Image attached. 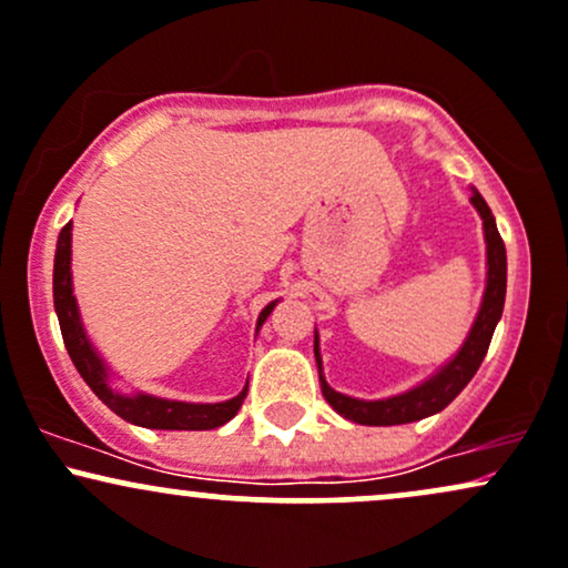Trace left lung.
I'll return each mask as SVG.
<instances>
[{
  "label": "left lung",
  "mask_w": 568,
  "mask_h": 568,
  "mask_svg": "<svg viewBox=\"0 0 568 568\" xmlns=\"http://www.w3.org/2000/svg\"><path fill=\"white\" fill-rule=\"evenodd\" d=\"M470 203H474L476 211H479L484 219V237H487V291H484V302L479 310V317H476L474 327H470L466 344L457 352V357L444 365L439 373L434 375L432 381L420 384L413 392L392 396V399H378V402H362L352 399V396H344L333 392L331 386L325 384L323 378V362H320V349H317V333H314V357H317L320 365V384H323V396L327 405L336 409L338 415H344L346 420L359 423V426H399V423H413L420 418H428V415L439 413L455 399L463 388L468 386V381L474 378L479 365L487 357L491 333H495L497 320L503 317V304H505V272H508V264H505V243L497 232L495 216L487 206V201L476 193L470 195Z\"/></svg>",
  "instance_id": "8db88e82"
}]
</instances>
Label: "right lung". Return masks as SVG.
I'll return each instance as SVG.
<instances>
[{
  "label": "right lung",
  "instance_id": "1",
  "mask_svg": "<svg viewBox=\"0 0 568 568\" xmlns=\"http://www.w3.org/2000/svg\"><path fill=\"white\" fill-rule=\"evenodd\" d=\"M52 293H54V312L60 320V333H63L65 349L71 354L73 365L81 373V378L87 381V386L113 409L115 415L134 423L142 428H161V432H206V428L224 426L230 418H235L237 409H241L248 386L241 394L232 396L227 402H219V405H187V402H169V399H155V396H124L115 394L108 386V371L102 365V359L94 354L92 344L84 336V327H81L77 298H73L71 288V222L60 230L58 237V251H54V275H52ZM275 310V302L264 306L258 314L256 327L270 317V312Z\"/></svg>",
  "mask_w": 568,
  "mask_h": 568
}]
</instances>
